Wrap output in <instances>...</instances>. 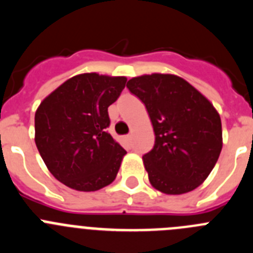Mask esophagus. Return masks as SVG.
<instances>
[{"label": "esophagus", "instance_id": "34e87169", "mask_svg": "<svg viewBox=\"0 0 253 253\" xmlns=\"http://www.w3.org/2000/svg\"><path fill=\"white\" fill-rule=\"evenodd\" d=\"M125 139H126L129 143H130V142H131V134H129V135H126V137H125Z\"/></svg>", "mask_w": 253, "mask_h": 253}]
</instances>
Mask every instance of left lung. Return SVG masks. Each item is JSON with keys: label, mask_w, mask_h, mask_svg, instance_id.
<instances>
[{"label": "left lung", "mask_w": 253, "mask_h": 253, "mask_svg": "<svg viewBox=\"0 0 253 253\" xmlns=\"http://www.w3.org/2000/svg\"><path fill=\"white\" fill-rule=\"evenodd\" d=\"M126 87L146 105L154 146L143 156L152 186L169 195L202 185L222 151V122L213 104L184 78L144 75Z\"/></svg>", "instance_id": "left-lung-1"}]
</instances>
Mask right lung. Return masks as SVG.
<instances>
[{"label": "right lung", "mask_w": 253, "mask_h": 253, "mask_svg": "<svg viewBox=\"0 0 253 253\" xmlns=\"http://www.w3.org/2000/svg\"><path fill=\"white\" fill-rule=\"evenodd\" d=\"M125 84V77L77 75L38 107L35 144L51 175L66 186L96 191L115 180L126 152L107 133V107Z\"/></svg>", "instance_id": "1"}]
</instances>
